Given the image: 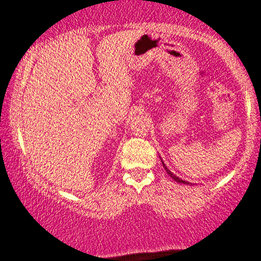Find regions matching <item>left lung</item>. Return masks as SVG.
Listing matches in <instances>:
<instances>
[{"instance_id": "obj_1", "label": "left lung", "mask_w": 261, "mask_h": 261, "mask_svg": "<svg viewBox=\"0 0 261 261\" xmlns=\"http://www.w3.org/2000/svg\"><path fill=\"white\" fill-rule=\"evenodd\" d=\"M162 165H163V167H165L166 172H167V173H168V174H169V176H170V178H173V179H174L176 182H180V184H186V185H189V184H190V182H188V181H185V180H182V179H180V178H179V176H176L175 174H173V173H172V172H170V170H169L168 168H167V167H166V165H165V163H163V161H162Z\"/></svg>"}]
</instances>
